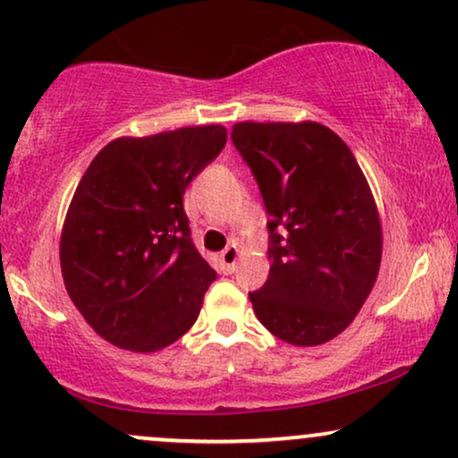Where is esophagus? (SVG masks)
I'll return each mask as SVG.
<instances>
[{
	"label": "esophagus",
	"instance_id": "obj_1",
	"mask_svg": "<svg viewBox=\"0 0 458 458\" xmlns=\"http://www.w3.org/2000/svg\"><path fill=\"white\" fill-rule=\"evenodd\" d=\"M219 260H222V267L225 273H234L236 260H239V247L236 245L225 247V250L222 251V256H219Z\"/></svg>",
	"mask_w": 458,
	"mask_h": 458
}]
</instances>
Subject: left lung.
<instances>
[{"label":"left lung","mask_w":458,"mask_h":458,"mask_svg":"<svg viewBox=\"0 0 458 458\" xmlns=\"http://www.w3.org/2000/svg\"><path fill=\"white\" fill-rule=\"evenodd\" d=\"M233 142L271 215L267 284L250 301L292 345H322L350 327L382 262V224L350 147L316 121L233 125Z\"/></svg>","instance_id":"8db88e82"}]
</instances>
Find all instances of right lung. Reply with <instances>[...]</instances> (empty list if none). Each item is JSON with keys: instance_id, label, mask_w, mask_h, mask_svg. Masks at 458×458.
I'll return each mask as SVG.
<instances>
[{"instance_id": "1", "label": "right lung", "mask_w": 458, "mask_h": 458, "mask_svg": "<svg viewBox=\"0 0 458 458\" xmlns=\"http://www.w3.org/2000/svg\"><path fill=\"white\" fill-rule=\"evenodd\" d=\"M224 145L217 123L123 136L82 174L59 260L72 302L108 344L148 354L196 322L217 273L191 241L183 194Z\"/></svg>"}]
</instances>
